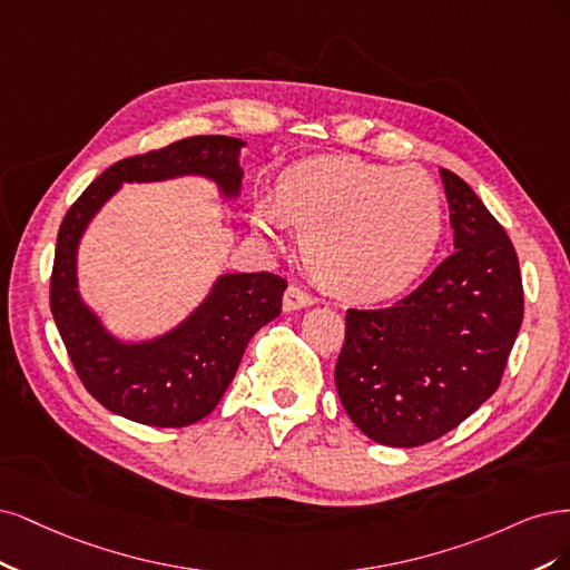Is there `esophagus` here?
<instances>
[{"instance_id":"obj_1","label":"esophagus","mask_w":570,"mask_h":570,"mask_svg":"<svg viewBox=\"0 0 570 570\" xmlns=\"http://www.w3.org/2000/svg\"><path fill=\"white\" fill-rule=\"evenodd\" d=\"M315 303V296L305 288V286H298V284H291L284 293V309L291 312V309H301V307H307Z\"/></svg>"}]
</instances>
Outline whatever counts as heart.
<instances>
[{"label":"heart","instance_id":"obj_1","mask_svg":"<svg viewBox=\"0 0 570 570\" xmlns=\"http://www.w3.org/2000/svg\"><path fill=\"white\" fill-rule=\"evenodd\" d=\"M445 217L433 177L360 158L301 163L286 173L279 196L258 206V225L296 227L312 277L351 301L393 298L424 277Z\"/></svg>","mask_w":570,"mask_h":570}]
</instances>
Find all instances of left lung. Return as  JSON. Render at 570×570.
Listing matches in <instances>:
<instances>
[{
    "instance_id": "left-lung-1",
    "label": "left lung",
    "mask_w": 570,
    "mask_h": 570,
    "mask_svg": "<svg viewBox=\"0 0 570 570\" xmlns=\"http://www.w3.org/2000/svg\"><path fill=\"white\" fill-rule=\"evenodd\" d=\"M454 253L391 307L347 309L336 391L374 443L419 448L498 391L523 322L517 250L462 177L440 168Z\"/></svg>"
}]
</instances>
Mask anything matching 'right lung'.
Segmentation results:
<instances>
[{
	"instance_id": "obj_1",
	"label": "right lung",
	"mask_w": 570,
	"mask_h": 570,
	"mask_svg": "<svg viewBox=\"0 0 570 570\" xmlns=\"http://www.w3.org/2000/svg\"><path fill=\"white\" fill-rule=\"evenodd\" d=\"M242 139L206 135L118 160L104 170L63 217L53 255L49 305L72 366L89 395L137 424L181 429L223 400L253 334L282 312L286 282L272 272L223 274L191 315L151 341L125 343L106 332L78 291V246L91 217L122 181L198 175L236 198L244 170Z\"/></svg>"
}]
</instances>
